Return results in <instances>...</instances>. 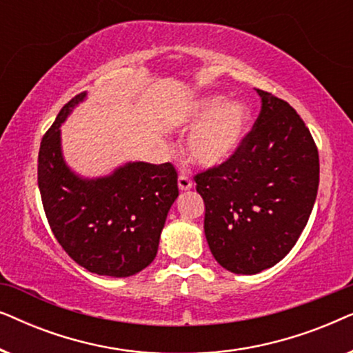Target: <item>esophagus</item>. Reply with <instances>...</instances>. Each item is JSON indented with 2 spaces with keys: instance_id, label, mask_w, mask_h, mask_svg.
I'll list each match as a JSON object with an SVG mask.
<instances>
[{
  "instance_id": "obj_1",
  "label": "esophagus",
  "mask_w": 353,
  "mask_h": 353,
  "mask_svg": "<svg viewBox=\"0 0 353 353\" xmlns=\"http://www.w3.org/2000/svg\"><path fill=\"white\" fill-rule=\"evenodd\" d=\"M178 188H180V191H190L192 188V181L190 180V176L181 173V175L178 176Z\"/></svg>"
}]
</instances>
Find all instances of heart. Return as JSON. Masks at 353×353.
Masks as SVG:
<instances>
[{
  "label": "heart",
  "mask_w": 353,
  "mask_h": 353,
  "mask_svg": "<svg viewBox=\"0 0 353 353\" xmlns=\"http://www.w3.org/2000/svg\"><path fill=\"white\" fill-rule=\"evenodd\" d=\"M180 122L185 128H192L185 148L190 162L214 168L238 152L249 133L252 110L244 101L212 94L192 103Z\"/></svg>",
  "instance_id": "1"
}]
</instances>
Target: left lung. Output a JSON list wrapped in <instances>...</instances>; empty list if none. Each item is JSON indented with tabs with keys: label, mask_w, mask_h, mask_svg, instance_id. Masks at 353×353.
<instances>
[{
	"label": "left lung",
	"mask_w": 353,
	"mask_h": 353,
	"mask_svg": "<svg viewBox=\"0 0 353 353\" xmlns=\"http://www.w3.org/2000/svg\"><path fill=\"white\" fill-rule=\"evenodd\" d=\"M255 91L262 109L238 152L194 178L210 252L236 274L260 273L286 257L320 183L318 149L301 115L286 101Z\"/></svg>",
	"instance_id": "left-lung-1"
}]
</instances>
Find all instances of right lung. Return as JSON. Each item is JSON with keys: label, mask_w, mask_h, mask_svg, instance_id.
Wrapping results in <instances>:
<instances>
[{"label": "right lung", "mask_w": 353, "mask_h": 353, "mask_svg": "<svg viewBox=\"0 0 353 353\" xmlns=\"http://www.w3.org/2000/svg\"><path fill=\"white\" fill-rule=\"evenodd\" d=\"M86 93L69 101L41 139L38 188L52 233L80 267L127 278L156 259L167 214L178 197L172 163L127 162L104 176L86 178L67 165L61 125Z\"/></svg>", "instance_id": "add662e5"}]
</instances>
